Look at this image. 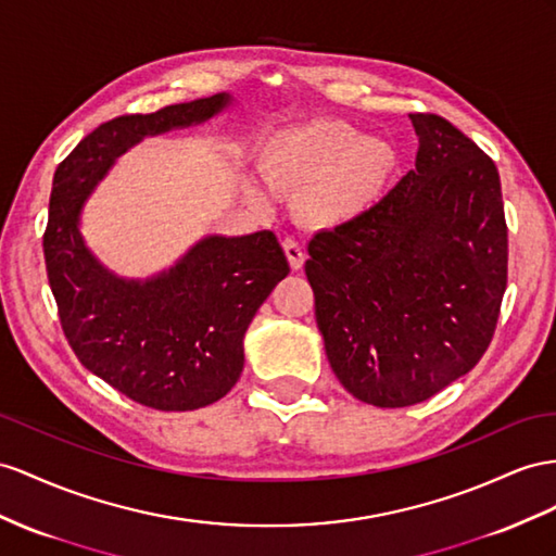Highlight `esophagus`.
Returning <instances> with one entry per match:
<instances>
[{
  "label": "esophagus",
  "mask_w": 556,
  "mask_h": 556,
  "mask_svg": "<svg viewBox=\"0 0 556 556\" xmlns=\"http://www.w3.org/2000/svg\"><path fill=\"white\" fill-rule=\"evenodd\" d=\"M283 253H287V258H289V265H291V269H301L303 267V263H305V251H303V247L298 244V241L293 239V237H287L283 239Z\"/></svg>",
  "instance_id": "34e87169"
}]
</instances>
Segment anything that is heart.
Instances as JSON below:
<instances>
[{
    "instance_id": "obj_1",
    "label": "heart",
    "mask_w": 556,
    "mask_h": 556,
    "mask_svg": "<svg viewBox=\"0 0 556 556\" xmlns=\"http://www.w3.org/2000/svg\"><path fill=\"white\" fill-rule=\"evenodd\" d=\"M255 166L269 192L298 197L301 216L317 227H340L366 216L396 168L388 140L359 136L338 119H312L269 134L255 150ZM267 204L261 188H249Z\"/></svg>"
}]
</instances>
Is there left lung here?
Returning a JSON list of instances; mask_svg holds the SVG:
<instances>
[{
	"instance_id": "1",
	"label": "left lung",
	"mask_w": 556,
	"mask_h": 556,
	"mask_svg": "<svg viewBox=\"0 0 556 556\" xmlns=\"http://www.w3.org/2000/svg\"><path fill=\"white\" fill-rule=\"evenodd\" d=\"M416 168L354 223L307 244L326 357L364 404L402 408L472 371L501 315L507 225L501 176L439 115H408Z\"/></svg>"
}]
</instances>
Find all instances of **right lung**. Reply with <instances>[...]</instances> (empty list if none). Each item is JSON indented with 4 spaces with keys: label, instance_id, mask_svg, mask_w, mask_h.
Returning a JSON list of instances; mask_svg holds the SVG:
<instances>
[{
    "label": "right lung",
    "instance_id": "add662e5",
    "mask_svg": "<svg viewBox=\"0 0 556 556\" xmlns=\"http://www.w3.org/2000/svg\"><path fill=\"white\" fill-rule=\"evenodd\" d=\"M230 93L115 117L93 129L55 168L45 232L49 287L70 348L91 374L156 410L218 402L244 368V333L289 275L277 237L211 235L146 281L122 279L96 261L79 213L110 166L136 142L202 124Z\"/></svg>",
    "mask_w": 556,
    "mask_h": 556
}]
</instances>
